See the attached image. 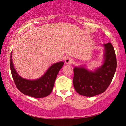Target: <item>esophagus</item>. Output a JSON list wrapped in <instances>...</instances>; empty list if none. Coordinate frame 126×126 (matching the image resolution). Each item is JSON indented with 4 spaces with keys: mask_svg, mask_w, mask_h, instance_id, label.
<instances>
[{
    "mask_svg": "<svg viewBox=\"0 0 126 126\" xmlns=\"http://www.w3.org/2000/svg\"><path fill=\"white\" fill-rule=\"evenodd\" d=\"M64 62H65L66 64H72L73 63V59L71 57H66L65 59H64Z\"/></svg>",
    "mask_w": 126,
    "mask_h": 126,
    "instance_id": "esophagus-1",
    "label": "esophagus"
}]
</instances>
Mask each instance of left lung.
Masks as SVG:
<instances>
[{
  "mask_svg": "<svg viewBox=\"0 0 126 126\" xmlns=\"http://www.w3.org/2000/svg\"><path fill=\"white\" fill-rule=\"evenodd\" d=\"M104 63L94 71L84 67L74 68L73 85L76 91L82 96L93 97L104 93L112 81L116 69V57L110 43L104 44Z\"/></svg>",
  "mask_w": 126,
  "mask_h": 126,
  "instance_id": "1",
  "label": "left lung"
}]
</instances>
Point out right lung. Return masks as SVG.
I'll return each mask as SVG.
<instances>
[{"mask_svg":"<svg viewBox=\"0 0 126 126\" xmlns=\"http://www.w3.org/2000/svg\"><path fill=\"white\" fill-rule=\"evenodd\" d=\"M63 64V62L56 63L40 78L31 80L22 78L17 74L12 62V53L10 56V69L16 87L24 94L35 98L46 97L51 93L57 74Z\"/></svg>","mask_w":126,"mask_h":126,"instance_id":"1","label":"right lung"}]
</instances>
